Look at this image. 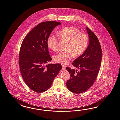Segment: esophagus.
Returning <instances> with one entry per match:
<instances>
[{"instance_id":"34e87169","label":"esophagus","mask_w":120,"mask_h":120,"mask_svg":"<svg viewBox=\"0 0 120 120\" xmlns=\"http://www.w3.org/2000/svg\"><path fill=\"white\" fill-rule=\"evenodd\" d=\"M66 67V65H65L64 64H62V67L63 68H65Z\"/></svg>"}]
</instances>
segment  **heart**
I'll return each instance as SVG.
<instances>
[{
	"label": "heart",
	"instance_id": "b5f03b06",
	"mask_svg": "<svg viewBox=\"0 0 120 120\" xmlns=\"http://www.w3.org/2000/svg\"><path fill=\"white\" fill-rule=\"evenodd\" d=\"M58 35L60 38L67 41L68 43L65 49L67 51L59 53L55 56L56 62L65 64L73 56L78 57L81 56L88 47V36L75 27H65L59 31ZM58 43V38L55 35H51L48 37L47 45L50 49L57 51Z\"/></svg>",
	"mask_w": 120,
	"mask_h": 120
}]
</instances>
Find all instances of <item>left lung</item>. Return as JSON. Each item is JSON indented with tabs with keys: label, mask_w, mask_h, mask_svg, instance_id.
Listing matches in <instances>:
<instances>
[{
	"label": "left lung",
	"mask_w": 120,
	"mask_h": 120,
	"mask_svg": "<svg viewBox=\"0 0 120 120\" xmlns=\"http://www.w3.org/2000/svg\"><path fill=\"white\" fill-rule=\"evenodd\" d=\"M86 29L89 44L84 53L72 63L80 70L77 71V70L66 68L70 75V79L67 81L66 85L68 89L74 93L84 92L93 85L101 62L102 51L99 41L91 29L88 27Z\"/></svg>",
	"instance_id": "obj_1"
}]
</instances>
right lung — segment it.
Returning <instances> with one entry per match:
<instances>
[{
  "label": "right lung",
  "instance_id": "obj_1",
  "mask_svg": "<svg viewBox=\"0 0 120 120\" xmlns=\"http://www.w3.org/2000/svg\"><path fill=\"white\" fill-rule=\"evenodd\" d=\"M61 23L55 21L41 22L27 35L19 54L20 70L27 85L40 93L49 88L61 69V64H48L52 60L47 44L48 37Z\"/></svg>",
  "mask_w": 120,
  "mask_h": 120
}]
</instances>
